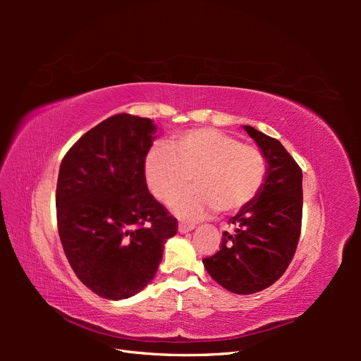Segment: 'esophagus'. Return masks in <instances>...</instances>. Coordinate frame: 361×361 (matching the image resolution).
Returning a JSON list of instances; mask_svg holds the SVG:
<instances>
[{"label": "esophagus", "instance_id": "obj_1", "mask_svg": "<svg viewBox=\"0 0 361 361\" xmlns=\"http://www.w3.org/2000/svg\"><path fill=\"white\" fill-rule=\"evenodd\" d=\"M194 227H195L194 224H188V223L180 221V223H179V232H180V233H187V232H191Z\"/></svg>", "mask_w": 361, "mask_h": 361}]
</instances>
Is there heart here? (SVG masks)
Wrapping results in <instances>:
<instances>
[{
    "mask_svg": "<svg viewBox=\"0 0 361 361\" xmlns=\"http://www.w3.org/2000/svg\"><path fill=\"white\" fill-rule=\"evenodd\" d=\"M150 192L170 203L187 188H194L173 203L187 220H197L220 209L235 214L255 202L264 188L268 162L256 146L243 145L221 130L202 128L176 135L169 146H155L145 161Z\"/></svg>",
    "mask_w": 361,
    "mask_h": 361,
    "instance_id": "b5f03b06",
    "label": "heart"
}]
</instances>
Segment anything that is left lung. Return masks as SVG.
Returning a JSON list of instances; mask_svg holds the SVG:
<instances>
[{"label": "left lung", "instance_id": "left-lung-1", "mask_svg": "<svg viewBox=\"0 0 361 361\" xmlns=\"http://www.w3.org/2000/svg\"><path fill=\"white\" fill-rule=\"evenodd\" d=\"M265 155L268 174L255 202L231 218L235 232L203 259L209 276L224 289L250 295L269 288L288 269L301 233L302 171L279 140L244 126Z\"/></svg>", "mask_w": 361, "mask_h": 361}]
</instances>
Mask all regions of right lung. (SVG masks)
<instances>
[{
	"label": "right lung",
	"instance_id": "obj_1",
	"mask_svg": "<svg viewBox=\"0 0 361 361\" xmlns=\"http://www.w3.org/2000/svg\"><path fill=\"white\" fill-rule=\"evenodd\" d=\"M155 125L116 114L64 155L56 192L60 241L82 285L106 300L129 298L155 277L178 220L147 190L145 161Z\"/></svg>",
	"mask_w": 361,
	"mask_h": 361
}]
</instances>
